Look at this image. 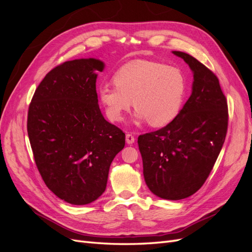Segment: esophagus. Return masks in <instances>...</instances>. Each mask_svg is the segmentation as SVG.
<instances>
[{
    "instance_id": "esophagus-1",
    "label": "esophagus",
    "mask_w": 252,
    "mask_h": 252,
    "mask_svg": "<svg viewBox=\"0 0 252 252\" xmlns=\"http://www.w3.org/2000/svg\"><path fill=\"white\" fill-rule=\"evenodd\" d=\"M134 141H135V139H134V136L132 134H130V133H127L126 134V143L127 144L131 145V144L134 143Z\"/></svg>"
}]
</instances>
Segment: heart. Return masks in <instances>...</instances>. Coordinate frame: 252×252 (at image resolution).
I'll list each match as a JSON object with an SVG mask.
<instances>
[{"label": "heart", "mask_w": 252, "mask_h": 252, "mask_svg": "<svg viewBox=\"0 0 252 252\" xmlns=\"http://www.w3.org/2000/svg\"><path fill=\"white\" fill-rule=\"evenodd\" d=\"M116 85L105 84L98 96L110 121L120 123L133 101L135 120L163 127L175 118L184 102L187 83L179 68L146 60H133L113 77Z\"/></svg>", "instance_id": "b5f03b06"}]
</instances>
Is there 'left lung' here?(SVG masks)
<instances>
[{
  "instance_id": "left-lung-1",
  "label": "left lung",
  "mask_w": 252,
  "mask_h": 252,
  "mask_svg": "<svg viewBox=\"0 0 252 252\" xmlns=\"http://www.w3.org/2000/svg\"><path fill=\"white\" fill-rule=\"evenodd\" d=\"M172 53L193 73L191 95L177 118L140 135L138 144L150 191L177 201L195 193L207 180L226 138L228 108L215 73L188 53Z\"/></svg>"
}]
</instances>
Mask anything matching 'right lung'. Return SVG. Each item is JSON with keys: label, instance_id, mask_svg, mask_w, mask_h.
Instances as JSON below:
<instances>
[{"label": "right lung", "instance_id": "1", "mask_svg": "<svg viewBox=\"0 0 252 252\" xmlns=\"http://www.w3.org/2000/svg\"><path fill=\"white\" fill-rule=\"evenodd\" d=\"M102 61H68L43 79L29 105L27 131L46 186L61 200L86 205L106 189L111 162L125 133L106 121L95 82Z\"/></svg>", "mask_w": 252, "mask_h": 252}]
</instances>
